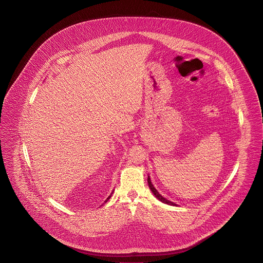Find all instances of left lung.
<instances>
[{
    "mask_svg": "<svg viewBox=\"0 0 263 263\" xmlns=\"http://www.w3.org/2000/svg\"><path fill=\"white\" fill-rule=\"evenodd\" d=\"M148 184H149V187H150V190L152 191V193L154 194V196L158 199V200H160L161 202H163V203H165V204H168V205H174V206H176V204L174 203V202H172V201H170V200H167V199H165L164 197H162L159 193H158V191L154 187V185L152 184V182H151V179H150V176H148Z\"/></svg>",
    "mask_w": 263,
    "mask_h": 263,
    "instance_id": "1",
    "label": "left lung"
}]
</instances>
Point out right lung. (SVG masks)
<instances>
[{
    "label": "right lung",
    "instance_id": "add662e5",
    "mask_svg": "<svg viewBox=\"0 0 263 263\" xmlns=\"http://www.w3.org/2000/svg\"><path fill=\"white\" fill-rule=\"evenodd\" d=\"M110 197H111V195H110V196H109V197H108V198H107V199H106V201H105V202H107V201H108V200H109V199H110Z\"/></svg>",
    "mask_w": 263,
    "mask_h": 263
}]
</instances>
